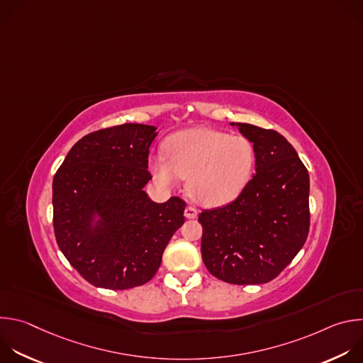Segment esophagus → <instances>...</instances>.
<instances>
[{"label":"esophagus","instance_id":"obj_1","mask_svg":"<svg viewBox=\"0 0 363 363\" xmlns=\"http://www.w3.org/2000/svg\"><path fill=\"white\" fill-rule=\"evenodd\" d=\"M184 216H185L188 220H194V218H196V216H198V210L189 205V206H186V208H185Z\"/></svg>","mask_w":363,"mask_h":363}]
</instances>
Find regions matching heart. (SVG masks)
<instances>
[{
    "instance_id": "obj_1",
    "label": "heart",
    "mask_w": 363,
    "mask_h": 363,
    "mask_svg": "<svg viewBox=\"0 0 363 363\" xmlns=\"http://www.w3.org/2000/svg\"><path fill=\"white\" fill-rule=\"evenodd\" d=\"M165 152L150 158L153 178L168 186L186 178L188 195L205 206L235 199L248 184L255 162L250 139L211 128H189L171 135Z\"/></svg>"
}]
</instances>
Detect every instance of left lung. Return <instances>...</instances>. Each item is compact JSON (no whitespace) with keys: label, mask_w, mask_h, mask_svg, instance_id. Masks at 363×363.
<instances>
[{"label":"left lung","mask_w":363,"mask_h":363,"mask_svg":"<svg viewBox=\"0 0 363 363\" xmlns=\"http://www.w3.org/2000/svg\"><path fill=\"white\" fill-rule=\"evenodd\" d=\"M231 126L252 142L255 174L231 203L199 214L202 262L223 281L263 284L291 263L307 238L308 174L279 132Z\"/></svg>","instance_id":"8db88e82"}]
</instances>
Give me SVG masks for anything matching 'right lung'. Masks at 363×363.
Returning a JSON list of instances; mask_svg holds the SVG:
<instances>
[{"instance_id":"obj_1","label":"right lung","mask_w":363,"mask_h":363,"mask_svg":"<svg viewBox=\"0 0 363 363\" xmlns=\"http://www.w3.org/2000/svg\"><path fill=\"white\" fill-rule=\"evenodd\" d=\"M155 126L125 123L83 136L53 179V225L69 263L96 287L125 290L158 272L185 202H153L143 186Z\"/></svg>"}]
</instances>
